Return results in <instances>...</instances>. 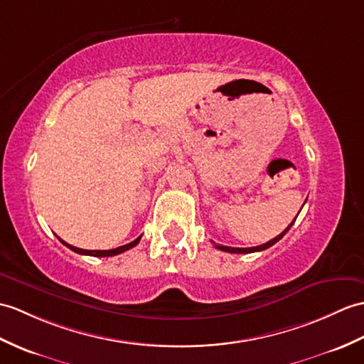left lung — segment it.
<instances>
[{
  "instance_id": "8db88e82",
  "label": "left lung",
  "mask_w": 364,
  "mask_h": 364,
  "mask_svg": "<svg viewBox=\"0 0 364 364\" xmlns=\"http://www.w3.org/2000/svg\"><path fill=\"white\" fill-rule=\"evenodd\" d=\"M294 220H296V218H294ZM294 220L289 225V228H285V231H282L281 234L276 235V237L272 239L269 242H267V243H264V245H259V247H252V248H232V247H223V245H217L215 242H213V243H214V247H215L217 250H222V251H226V252H235V255H248V252L264 251V250H267V248H269V247H273V245H274L276 242L281 240V239L284 237V235H285L287 232H289V230L293 226Z\"/></svg>"
}]
</instances>
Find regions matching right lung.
<instances>
[{
	"label": "right lung",
	"mask_w": 364,
	"mask_h": 364,
	"mask_svg": "<svg viewBox=\"0 0 364 364\" xmlns=\"http://www.w3.org/2000/svg\"><path fill=\"white\" fill-rule=\"evenodd\" d=\"M60 240L65 247H68L70 250H73L74 252H77V255H85V256H95V257H109V256H116V255H121V252H124V251H127V250H130V248H133V247H136V245L139 243V240H141V235L139 237L136 239V240H133V242H130V243H127V245H124V247H119V248H114V250H82V248H75V247H73V245H68L66 242H63L62 239H58Z\"/></svg>",
	"instance_id": "add662e5"
}]
</instances>
